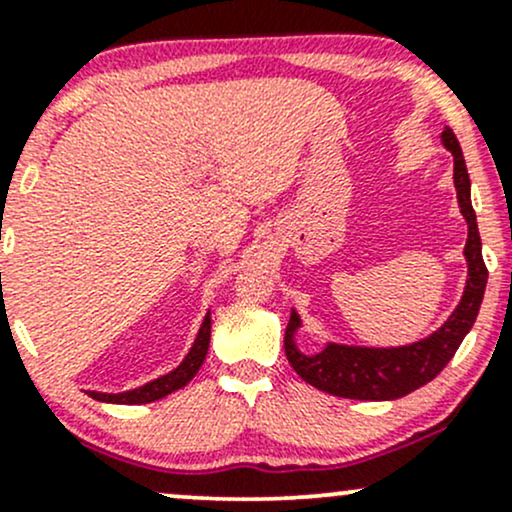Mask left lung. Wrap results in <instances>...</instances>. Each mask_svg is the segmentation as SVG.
<instances>
[{"label":"left lung","instance_id":"1","mask_svg":"<svg viewBox=\"0 0 512 512\" xmlns=\"http://www.w3.org/2000/svg\"><path fill=\"white\" fill-rule=\"evenodd\" d=\"M442 144L454 156V188L459 210L464 214L469 236H466V285L459 305L439 329L425 339L403 346H359L327 342L315 354H305L298 346L302 320L298 310H290V322L285 329V356L290 366L305 383L324 390L329 395L354 400H395L412 390L430 383L464 342L474 327L483 290H486L488 271L481 256V236H478L476 212L471 207V180L466 170L464 153L454 131L444 126Z\"/></svg>","mask_w":512,"mask_h":512}]
</instances>
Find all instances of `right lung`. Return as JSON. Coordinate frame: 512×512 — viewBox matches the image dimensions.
<instances>
[{
	"instance_id": "right-lung-1",
	"label": "right lung",
	"mask_w": 512,
	"mask_h": 512,
	"mask_svg": "<svg viewBox=\"0 0 512 512\" xmlns=\"http://www.w3.org/2000/svg\"><path fill=\"white\" fill-rule=\"evenodd\" d=\"M210 332H212V317L210 312H207L205 320L200 324V332H197L195 342L190 346V351L185 354V359L173 368V371L163 373V376L153 378V381H148L139 388L122 390V393H100V390H87V393H90V398L100 400V403H117V405H141V403H153V400L166 398V395L175 393V390L188 386L192 378H195V373L200 371V366L205 364L207 349H210Z\"/></svg>"
}]
</instances>
